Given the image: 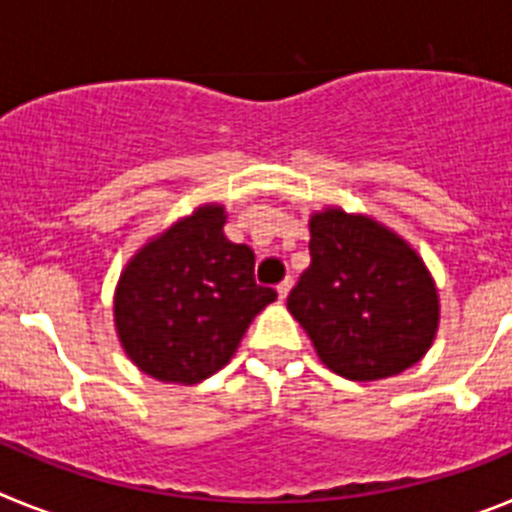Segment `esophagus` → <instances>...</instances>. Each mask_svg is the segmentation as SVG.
<instances>
[{
	"mask_svg": "<svg viewBox=\"0 0 512 512\" xmlns=\"http://www.w3.org/2000/svg\"><path fill=\"white\" fill-rule=\"evenodd\" d=\"M289 289H292V279H284L282 284H279L277 287V295H279V300H287V295H289Z\"/></svg>",
	"mask_w": 512,
	"mask_h": 512,
	"instance_id": "34e87169",
	"label": "esophagus"
}]
</instances>
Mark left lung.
<instances>
[{"label":"left lung","instance_id":"1","mask_svg":"<svg viewBox=\"0 0 512 512\" xmlns=\"http://www.w3.org/2000/svg\"><path fill=\"white\" fill-rule=\"evenodd\" d=\"M287 310L320 361L351 382L405 372L438 330V292L423 259L382 223L338 207L310 217V266Z\"/></svg>","mask_w":512,"mask_h":512}]
</instances>
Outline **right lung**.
<instances>
[{"instance_id": "obj_1", "label": "right lung", "mask_w": 512, "mask_h": 512, "mask_svg": "<svg viewBox=\"0 0 512 512\" xmlns=\"http://www.w3.org/2000/svg\"><path fill=\"white\" fill-rule=\"evenodd\" d=\"M225 207L202 205L135 253L115 289L125 354L158 382L197 384L223 369L277 292L253 279L246 243L223 233Z\"/></svg>"}]
</instances>
